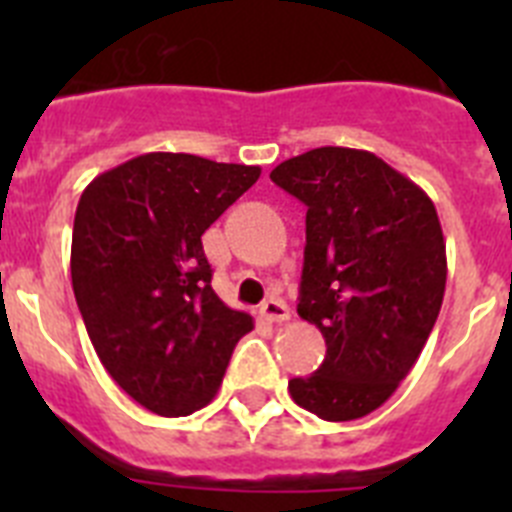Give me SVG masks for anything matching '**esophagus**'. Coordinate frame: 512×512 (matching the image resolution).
<instances>
[{"label":"esophagus","instance_id":"esophagus-1","mask_svg":"<svg viewBox=\"0 0 512 512\" xmlns=\"http://www.w3.org/2000/svg\"><path fill=\"white\" fill-rule=\"evenodd\" d=\"M261 315L269 323H284V320H289V307L282 300H269L261 305Z\"/></svg>","mask_w":512,"mask_h":512}]
</instances>
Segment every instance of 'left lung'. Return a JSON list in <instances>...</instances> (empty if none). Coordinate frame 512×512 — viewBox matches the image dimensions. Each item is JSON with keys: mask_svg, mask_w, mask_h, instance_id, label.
Instances as JSON below:
<instances>
[{"mask_svg": "<svg viewBox=\"0 0 512 512\" xmlns=\"http://www.w3.org/2000/svg\"><path fill=\"white\" fill-rule=\"evenodd\" d=\"M271 182L307 207L297 312L328 346L318 372L289 379V395L330 423L364 418L408 377L436 325L446 289L438 212L359 148H312Z\"/></svg>", "mask_w": 512, "mask_h": 512, "instance_id": "left-lung-1", "label": "left lung"}]
</instances>
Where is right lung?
I'll use <instances>...</instances> for the list:
<instances>
[{
    "label": "right lung",
    "instance_id": "1",
    "mask_svg": "<svg viewBox=\"0 0 512 512\" xmlns=\"http://www.w3.org/2000/svg\"><path fill=\"white\" fill-rule=\"evenodd\" d=\"M261 176L259 166L143 153L81 192L71 284L92 346L135 402L164 418L217 395L248 312L215 295L202 233Z\"/></svg>",
    "mask_w": 512,
    "mask_h": 512
}]
</instances>
